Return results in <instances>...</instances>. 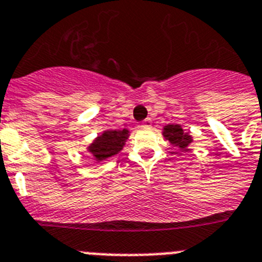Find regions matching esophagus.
Listing matches in <instances>:
<instances>
[{
	"label": "esophagus",
	"mask_w": 262,
	"mask_h": 262,
	"mask_svg": "<svg viewBox=\"0 0 262 262\" xmlns=\"http://www.w3.org/2000/svg\"><path fill=\"white\" fill-rule=\"evenodd\" d=\"M141 126H142V128H150V126H151V120L150 119L143 120V121L141 122Z\"/></svg>",
	"instance_id": "1"
}]
</instances>
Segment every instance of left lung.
I'll return each instance as SVG.
<instances>
[{
	"label": "left lung",
	"instance_id": "8db88e82",
	"mask_svg": "<svg viewBox=\"0 0 262 262\" xmlns=\"http://www.w3.org/2000/svg\"><path fill=\"white\" fill-rule=\"evenodd\" d=\"M163 136L166 140L169 141L172 146H176L183 151L188 150L189 143L193 142L192 136H189L188 133H184L183 128L179 124H168L167 126H164Z\"/></svg>",
	"mask_w": 262,
	"mask_h": 262
}]
</instances>
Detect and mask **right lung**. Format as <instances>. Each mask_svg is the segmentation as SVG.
<instances>
[{"label":"right lung","mask_w":262,"mask_h":262,"mask_svg":"<svg viewBox=\"0 0 262 262\" xmlns=\"http://www.w3.org/2000/svg\"><path fill=\"white\" fill-rule=\"evenodd\" d=\"M129 137L128 129L122 130H105L99 137H96L87 150L98 162L104 160L110 157L119 154L121 151Z\"/></svg>","instance_id":"add662e5"}]
</instances>
